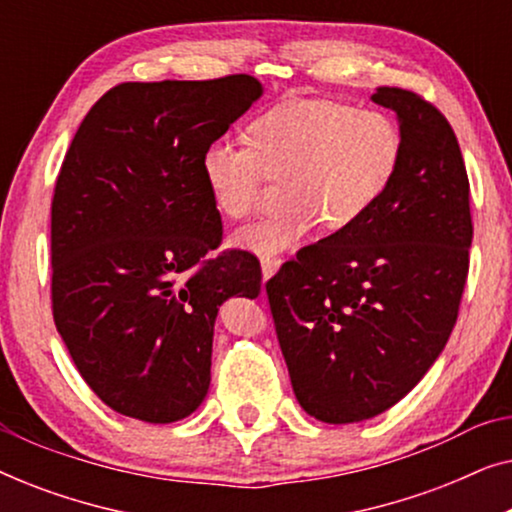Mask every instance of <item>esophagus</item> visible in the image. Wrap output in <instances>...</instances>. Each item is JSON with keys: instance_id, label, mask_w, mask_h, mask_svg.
Masks as SVG:
<instances>
[{"instance_id": "obj_1", "label": "esophagus", "mask_w": 512, "mask_h": 512, "mask_svg": "<svg viewBox=\"0 0 512 512\" xmlns=\"http://www.w3.org/2000/svg\"><path fill=\"white\" fill-rule=\"evenodd\" d=\"M279 265H282V258L277 256H261V270H263V279H270L275 275Z\"/></svg>"}]
</instances>
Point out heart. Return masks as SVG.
Wrapping results in <instances>:
<instances>
[{
	"label": "heart",
	"instance_id": "b5f03b06",
	"mask_svg": "<svg viewBox=\"0 0 512 512\" xmlns=\"http://www.w3.org/2000/svg\"><path fill=\"white\" fill-rule=\"evenodd\" d=\"M403 130L382 109L293 100L249 125V142L216 139L202 156L209 193L228 219L258 207L268 181L284 184V212L242 228L235 244L272 256L324 221L345 230L370 214L396 179Z\"/></svg>",
	"mask_w": 512,
	"mask_h": 512
}]
</instances>
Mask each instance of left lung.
Masks as SVG:
<instances>
[{
  "label": "left lung",
  "mask_w": 512,
  "mask_h": 512,
  "mask_svg": "<svg viewBox=\"0 0 512 512\" xmlns=\"http://www.w3.org/2000/svg\"><path fill=\"white\" fill-rule=\"evenodd\" d=\"M373 102L396 111L403 130L389 191L265 284L293 394L326 424L380 415L422 380L457 324L468 277L471 186L452 125L412 90L380 86Z\"/></svg>",
  "instance_id": "obj_1"
}]
</instances>
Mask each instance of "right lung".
Returning <instances> with one entry per match:
<instances>
[{"label":"right lung","instance_id":"1","mask_svg":"<svg viewBox=\"0 0 512 512\" xmlns=\"http://www.w3.org/2000/svg\"><path fill=\"white\" fill-rule=\"evenodd\" d=\"M261 97L254 76L118 83L93 104L51 202V305L102 403L151 424L184 419L212 380L223 300L261 291L247 249H219L207 146Z\"/></svg>","mask_w":512,"mask_h":512}]
</instances>
